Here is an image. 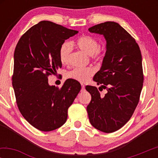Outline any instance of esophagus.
<instances>
[{
    "mask_svg": "<svg viewBox=\"0 0 158 158\" xmlns=\"http://www.w3.org/2000/svg\"><path fill=\"white\" fill-rule=\"evenodd\" d=\"M81 90L82 91H84V90H85V85H84L83 83H81Z\"/></svg>",
    "mask_w": 158,
    "mask_h": 158,
    "instance_id": "1",
    "label": "esophagus"
}]
</instances>
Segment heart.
Here are the masks:
<instances>
[{"label": "heart", "instance_id": "obj_1", "mask_svg": "<svg viewBox=\"0 0 158 158\" xmlns=\"http://www.w3.org/2000/svg\"><path fill=\"white\" fill-rule=\"evenodd\" d=\"M75 45L80 50L88 55H91L93 59L99 60L102 57L103 54L101 50L100 44L96 38L91 36H82L75 42ZM71 44L70 42H64L59 49V58L62 64H67L70 60L71 52ZM95 70L91 67L88 68H76L68 73V77L79 82L87 81L93 75Z\"/></svg>", "mask_w": 158, "mask_h": 158}]
</instances>
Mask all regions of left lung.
<instances>
[{
    "mask_svg": "<svg viewBox=\"0 0 158 158\" xmlns=\"http://www.w3.org/2000/svg\"><path fill=\"white\" fill-rule=\"evenodd\" d=\"M88 31L103 34L106 40L102 66L94 81L101 84L99 88L107 90L102 96L96 87L85 86L91 95L88 118L96 129L111 133L130 119L139 103L144 81L141 52L135 39L118 23L106 21Z\"/></svg>",
    "mask_w": 158,
    "mask_h": 158,
    "instance_id": "obj_1",
    "label": "left lung"
}]
</instances>
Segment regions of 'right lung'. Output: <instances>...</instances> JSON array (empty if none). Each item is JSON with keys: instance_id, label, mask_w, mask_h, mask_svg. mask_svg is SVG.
I'll return each instance as SVG.
<instances>
[{"instance_id": "add662e5", "label": "right lung", "mask_w": 158, "mask_h": 158, "mask_svg": "<svg viewBox=\"0 0 158 158\" xmlns=\"http://www.w3.org/2000/svg\"><path fill=\"white\" fill-rule=\"evenodd\" d=\"M78 31L42 21L21 36L14 52L12 85L18 108L36 129L50 131L62 127L68 108L81 89L78 81L68 79L59 88L48 83L49 75L62 68L59 49Z\"/></svg>"}]
</instances>
